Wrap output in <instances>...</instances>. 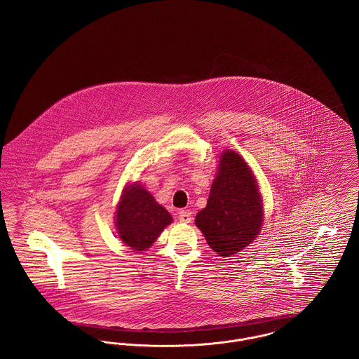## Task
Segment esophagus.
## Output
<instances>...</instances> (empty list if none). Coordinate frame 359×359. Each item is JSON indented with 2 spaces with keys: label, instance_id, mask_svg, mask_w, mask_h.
Listing matches in <instances>:
<instances>
[{
  "label": "esophagus",
  "instance_id": "esophagus-1",
  "mask_svg": "<svg viewBox=\"0 0 359 359\" xmlns=\"http://www.w3.org/2000/svg\"><path fill=\"white\" fill-rule=\"evenodd\" d=\"M192 219V212L190 210H182L179 212V221L183 224H190Z\"/></svg>",
  "mask_w": 359,
  "mask_h": 359
}]
</instances>
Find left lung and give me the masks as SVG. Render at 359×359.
<instances>
[{
	"instance_id": "1",
	"label": "left lung",
	"mask_w": 359,
	"mask_h": 359,
	"mask_svg": "<svg viewBox=\"0 0 359 359\" xmlns=\"http://www.w3.org/2000/svg\"><path fill=\"white\" fill-rule=\"evenodd\" d=\"M263 202L256 179L240 154L224 150L208 205L195 217L208 244L219 256L240 252L262 229Z\"/></svg>"
}]
</instances>
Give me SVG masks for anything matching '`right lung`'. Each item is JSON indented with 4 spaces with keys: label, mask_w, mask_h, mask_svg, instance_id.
<instances>
[{
    "label": "right lung",
    "mask_w": 359,
    "mask_h": 359,
    "mask_svg": "<svg viewBox=\"0 0 359 359\" xmlns=\"http://www.w3.org/2000/svg\"><path fill=\"white\" fill-rule=\"evenodd\" d=\"M172 222L168 211L141 184L125 187L121 196L115 224L119 238L134 251H145Z\"/></svg>",
    "instance_id": "1"
}]
</instances>
